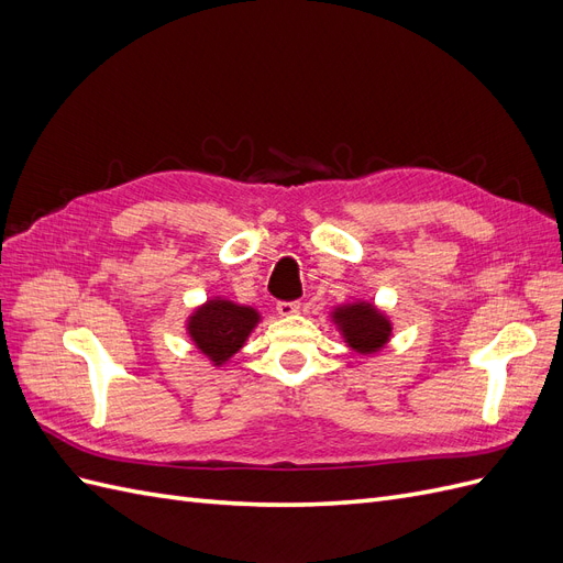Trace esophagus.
I'll return each instance as SVG.
<instances>
[{
    "label": "esophagus",
    "instance_id": "esophagus-1",
    "mask_svg": "<svg viewBox=\"0 0 563 563\" xmlns=\"http://www.w3.org/2000/svg\"><path fill=\"white\" fill-rule=\"evenodd\" d=\"M298 310H300L298 300H279L277 302V312L282 317H294V314H298Z\"/></svg>",
    "mask_w": 563,
    "mask_h": 563
}]
</instances>
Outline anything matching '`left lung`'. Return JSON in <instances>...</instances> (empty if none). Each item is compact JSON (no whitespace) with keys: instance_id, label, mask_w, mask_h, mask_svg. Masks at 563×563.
Instances as JSON below:
<instances>
[{"instance_id":"8db88e82","label":"left lung","mask_w":563,"mask_h":563,"mask_svg":"<svg viewBox=\"0 0 563 563\" xmlns=\"http://www.w3.org/2000/svg\"><path fill=\"white\" fill-rule=\"evenodd\" d=\"M333 319L343 331L347 345L362 354L378 352L389 340V321L371 302L345 305L333 312Z\"/></svg>"}]
</instances>
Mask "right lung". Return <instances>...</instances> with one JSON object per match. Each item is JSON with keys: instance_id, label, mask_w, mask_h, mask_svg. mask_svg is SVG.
<instances>
[{"instance_id": "1", "label": "right lung", "mask_w": 563, "mask_h": 563, "mask_svg": "<svg viewBox=\"0 0 563 563\" xmlns=\"http://www.w3.org/2000/svg\"><path fill=\"white\" fill-rule=\"evenodd\" d=\"M255 323H258V312L253 308L230 300H209L190 317L187 331H190L195 345L220 366L234 352H240Z\"/></svg>"}]
</instances>
